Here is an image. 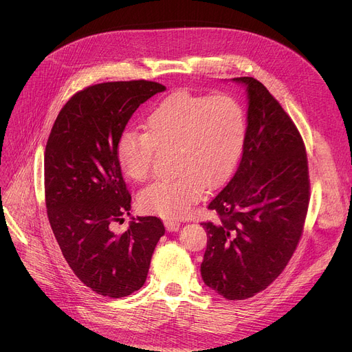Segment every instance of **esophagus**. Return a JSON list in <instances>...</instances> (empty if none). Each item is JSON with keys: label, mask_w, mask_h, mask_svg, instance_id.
<instances>
[{"label": "esophagus", "mask_w": 352, "mask_h": 352, "mask_svg": "<svg viewBox=\"0 0 352 352\" xmlns=\"http://www.w3.org/2000/svg\"><path fill=\"white\" fill-rule=\"evenodd\" d=\"M164 224H166V228H167L168 231H171V232L178 231V230H179V227H181V224H179L178 221H171V220L164 221Z\"/></svg>", "instance_id": "obj_1"}]
</instances>
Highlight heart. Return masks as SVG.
<instances>
[{
	"label": "heart",
	"instance_id": "b5f03b06",
	"mask_svg": "<svg viewBox=\"0 0 352 352\" xmlns=\"http://www.w3.org/2000/svg\"><path fill=\"white\" fill-rule=\"evenodd\" d=\"M246 122L241 104L228 94L212 97L177 91L148 113L146 131H124L117 142V162L126 178H147L156 150H175L178 177L147 185L139 206L166 220H181L204 195L232 173L245 143Z\"/></svg>",
	"mask_w": 352,
	"mask_h": 352
}]
</instances>
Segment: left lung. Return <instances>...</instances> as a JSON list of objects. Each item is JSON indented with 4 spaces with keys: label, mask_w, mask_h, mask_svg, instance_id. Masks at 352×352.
<instances>
[{
    "label": "left lung",
    "mask_w": 352,
    "mask_h": 352,
    "mask_svg": "<svg viewBox=\"0 0 352 352\" xmlns=\"http://www.w3.org/2000/svg\"><path fill=\"white\" fill-rule=\"evenodd\" d=\"M246 89V135L239 166L212 199L217 223H202L208 248L200 274L230 300L267 288L284 270L304 230L309 205L305 146L295 124L255 78Z\"/></svg>",
    "instance_id": "obj_1"
}]
</instances>
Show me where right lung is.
Listing matches in <instances>:
<instances>
[{"label": "right lung", "mask_w": 352, "mask_h": 352, "mask_svg": "<svg viewBox=\"0 0 352 352\" xmlns=\"http://www.w3.org/2000/svg\"><path fill=\"white\" fill-rule=\"evenodd\" d=\"M166 86L150 80L107 82L74 94L50 132L44 190L50 226L76 277L94 292L122 298L146 281L166 230L155 216L114 223L131 210L117 162V142L136 109Z\"/></svg>", "instance_id": "obj_1"}]
</instances>
